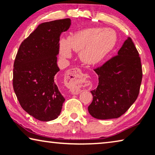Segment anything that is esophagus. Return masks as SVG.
I'll use <instances>...</instances> for the list:
<instances>
[{"instance_id":"34e87169","label":"esophagus","mask_w":155,"mask_h":155,"mask_svg":"<svg viewBox=\"0 0 155 155\" xmlns=\"http://www.w3.org/2000/svg\"><path fill=\"white\" fill-rule=\"evenodd\" d=\"M81 74V71L79 68H73L69 70L65 75V79L68 80L65 85L67 86L68 88L70 89V91L74 94H79L80 92V89L74 83H75V80H77L78 78H80Z\"/></svg>"}]
</instances>
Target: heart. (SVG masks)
Returning a JSON list of instances; mask_svg holds the SVG:
<instances>
[{
  "label": "heart",
  "instance_id": "b5f03b06",
  "mask_svg": "<svg viewBox=\"0 0 155 155\" xmlns=\"http://www.w3.org/2000/svg\"><path fill=\"white\" fill-rule=\"evenodd\" d=\"M116 42V35L111 29H84L70 36L67 41H61L60 54L64 58H69L71 48L80 52V58L84 63L94 65L104 58Z\"/></svg>",
  "mask_w": 155,
  "mask_h": 155
}]
</instances>
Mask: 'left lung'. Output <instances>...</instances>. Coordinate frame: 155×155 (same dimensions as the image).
<instances>
[{"label":"left lung","mask_w":155,"mask_h":155,"mask_svg":"<svg viewBox=\"0 0 155 155\" xmlns=\"http://www.w3.org/2000/svg\"><path fill=\"white\" fill-rule=\"evenodd\" d=\"M94 71L99 84L91 91L89 113L97 119L120 117L137 99L143 78L140 58L131 38L124 41L117 56Z\"/></svg>","instance_id":"left-lung-1"}]
</instances>
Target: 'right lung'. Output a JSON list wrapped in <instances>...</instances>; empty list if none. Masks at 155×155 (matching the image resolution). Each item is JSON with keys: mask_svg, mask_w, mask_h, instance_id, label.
<instances>
[{"mask_svg": "<svg viewBox=\"0 0 155 155\" xmlns=\"http://www.w3.org/2000/svg\"><path fill=\"white\" fill-rule=\"evenodd\" d=\"M71 25L69 18L40 24L22 42L15 59L17 98L27 113L41 121L58 118L65 101L58 87L57 55L61 33Z\"/></svg>", "mask_w": 155, "mask_h": 155, "instance_id": "1", "label": "right lung"}]
</instances>
